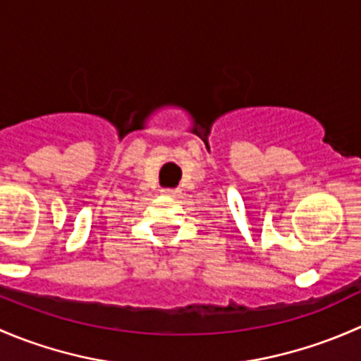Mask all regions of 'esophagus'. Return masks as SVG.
I'll list each match as a JSON object with an SVG mask.
<instances>
[{"label": "esophagus", "instance_id": "34e87169", "mask_svg": "<svg viewBox=\"0 0 361 361\" xmlns=\"http://www.w3.org/2000/svg\"><path fill=\"white\" fill-rule=\"evenodd\" d=\"M162 195H166V197H178V195H180V190H173V188H164Z\"/></svg>", "mask_w": 361, "mask_h": 361}]
</instances>
